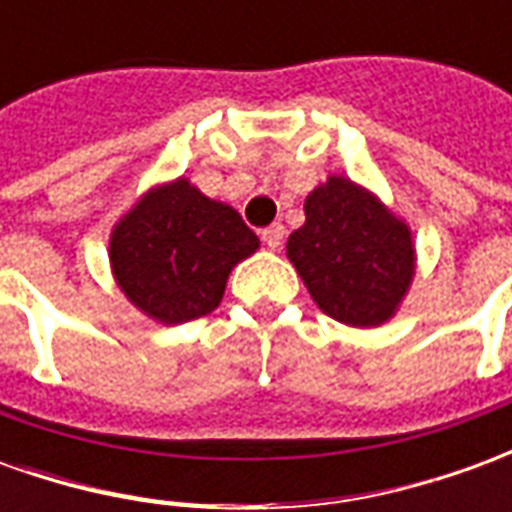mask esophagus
<instances>
[{
  "instance_id": "esophagus-1",
  "label": "esophagus",
  "mask_w": 512,
  "mask_h": 512,
  "mask_svg": "<svg viewBox=\"0 0 512 512\" xmlns=\"http://www.w3.org/2000/svg\"><path fill=\"white\" fill-rule=\"evenodd\" d=\"M260 238H263V244H266L268 249H279L282 241H285V227L279 222H274L271 227H266V230L260 233Z\"/></svg>"
}]
</instances>
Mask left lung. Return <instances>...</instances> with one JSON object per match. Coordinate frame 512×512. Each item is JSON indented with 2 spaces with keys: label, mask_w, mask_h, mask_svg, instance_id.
I'll list each match as a JSON object with an SVG mask.
<instances>
[{
  "label": "left lung",
  "mask_w": 512,
  "mask_h": 512,
  "mask_svg": "<svg viewBox=\"0 0 512 512\" xmlns=\"http://www.w3.org/2000/svg\"><path fill=\"white\" fill-rule=\"evenodd\" d=\"M304 213V227L288 238V257L315 304L348 326L392 318L414 277L406 224L345 178L312 191Z\"/></svg>",
  "instance_id": "obj_1"
}]
</instances>
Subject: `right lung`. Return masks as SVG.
I'll list each match as a JSON object with an SVG mask.
<instances>
[{
    "instance_id": "right-lung-1",
    "label": "right lung",
    "mask_w": 512,
    "mask_h": 512,
    "mask_svg": "<svg viewBox=\"0 0 512 512\" xmlns=\"http://www.w3.org/2000/svg\"><path fill=\"white\" fill-rule=\"evenodd\" d=\"M257 235L222 202L175 180L153 189L112 233V268L139 310L186 323L219 307L230 268L257 249Z\"/></svg>"
}]
</instances>
